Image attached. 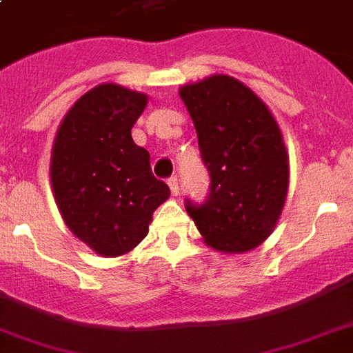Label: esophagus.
Returning a JSON list of instances; mask_svg holds the SVG:
<instances>
[{
    "instance_id": "esophagus-1",
    "label": "esophagus",
    "mask_w": 353,
    "mask_h": 353,
    "mask_svg": "<svg viewBox=\"0 0 353 353\" xmlns=\"http://www.w3.org/2000/svg\"><path fill=\"white\" fill-rule=\"evenodd\" d=\"M168 187H170L172 194H179V183H177V177H170V179H168Z\"/></svg>"
}]
</instances>
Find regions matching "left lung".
<instances>
[{"label":"left lung","instance_id":"1","mask_svg":"<svg viewBox=\"0 0 353 353\" xmlns=\"http://www.w3.org/2000/svg\"><path fill=\"white\" fill-rule=\"evenodd\" d=\"M198 133L211 192L203 205L187 201L207 246L222 254L257 248L276 230L289 190L283 133L263 99L225 74L179 87Z\"/></svg>","mask_w":353,"mask_h":353}]
</instances>
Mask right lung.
<instances>
[{
    "instance_id": "right-lung-1",
    "label": "right lung",
    "mask_w": 353,
    "mask_h": 353,
    "mask_svg": "<svg viewBox=\"0 0 353 353\" xmlns=\"http://www.w3.org/2000/svg\"><path fill=\"white\" fill-rule=\"evenodd\" d=\"M148 96L117 83L90 88L59 125L50 159L53 198L64 224L101 257H120L148 235L170 188L155 179L150 153L131 129Z\"/></svg>"
}]
</instances>
